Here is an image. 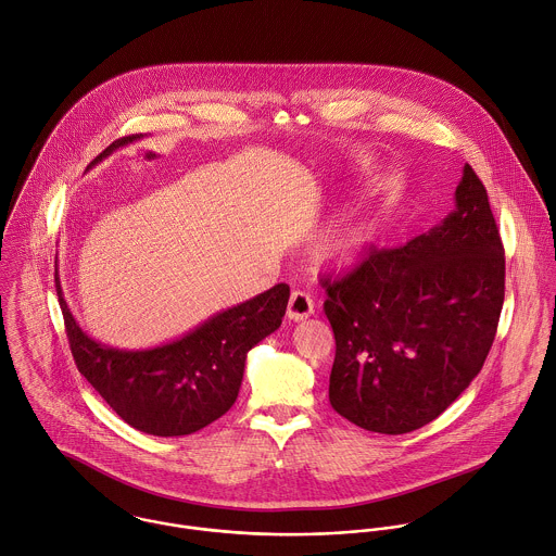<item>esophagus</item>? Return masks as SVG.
Here are the masks:
<instances>
[{"instance_id":"obj_1","label":"esophagus","mask_w":556,"mask_h":556,"mask_svg":"<svg viewBox=\"0 0 556 556\" xmlns=\"http://www.w3.org/2000/svg\"><path fill=\"white\" fill-rule=\"evenodd\" d=\"M314 314V301L307 292L303 290H294L290 294V303H288V318L299 323V320H305Z\"/></svg>"}]
</instances>
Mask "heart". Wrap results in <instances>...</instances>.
<instances>
[{
    "mask_svg": "<svg viewBox=\"0 0 556 556\" xmlns=\"http://www.w3.org/2000/svg\"><path fill=\"white\" fill-rule=\"evenodd\" d=\"M372 240V229L366 223H353L344 229H340L327 244V257L340 266L349 268L357 264L364 253L368 251V244Z\"/></svg>",
    "mask_w": 556,
    "mask_h": 556,
    "instance_id": "obj_1",
    "label": "heart"
}]
</instances>
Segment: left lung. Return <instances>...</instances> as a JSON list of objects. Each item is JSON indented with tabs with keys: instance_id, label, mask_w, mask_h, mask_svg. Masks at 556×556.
Here are the masks:
<instances>
[{
	"instance_id": "1",
	"label": "left lung",
	"mask_w": 556,
	"mask_h": 556,
	"mask_svg": "<svg viewBox=\"0 0 556 556\" xmlns=\"http://www.w3.org/2000/svg\"><path fill=\"white\" fill-rule=\"evenodd\" d=\"M323 286L336 336L331 407L386 435L435 420L481 372L505 301V249L472 166L438 227L399 249H370Z\"/></svg>"
}]
</instances>
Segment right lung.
<instances>
[{
	"mask_svg": "<svg viewBox=\"0 0 556 556\" xmlns=\"http://www.w3.org/2000/svg\"><path fill=\"white\" fill-rule=\"evenodd\" d=\"M140 136L114 140L88 168ZM55 292L77 370L129 427L157 438L197 433L229 412L240 392L247 353L281 327L290 299V286L277 283L168 344L123 351L81 331L64 301L58 270Z\"/></svg>",
	"mask_w": 556,
	"mask_h": 556,
	"instance_id": "1",
	"label": "right lung"
}]
</instances>
